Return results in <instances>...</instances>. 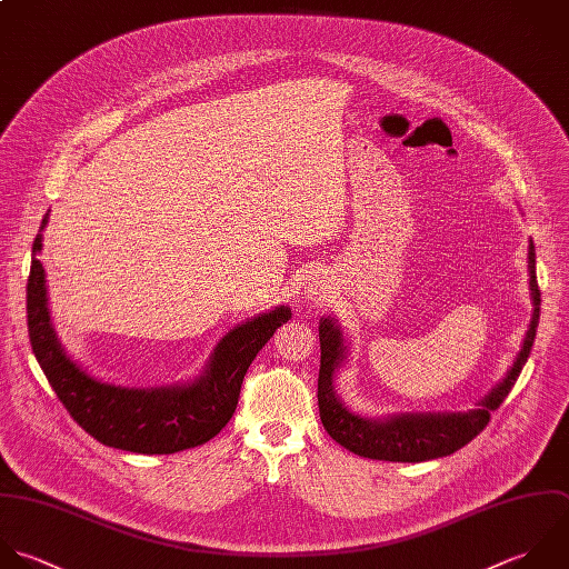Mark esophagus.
<instances>
[{"instance_id":"esophagus-1","label":"esophagus","mask_w":569,"mask_h":569,"mask_svg":"<svg viewBox=\"0 0 569 569\" xmlns=\"http://www.w3.org/2000/svg\"><path fill=\"white\" fill-rule=\"evenodd\" d=\"M308 297H310V299H317V301H319V299H321V297H326V295H323V288H321L319 283H312V286L308 288Z\"/></svg>"}]
</instances>
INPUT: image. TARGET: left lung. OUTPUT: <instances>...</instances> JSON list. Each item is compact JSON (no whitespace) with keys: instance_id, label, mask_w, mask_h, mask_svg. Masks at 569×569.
<instances>
[{"instance_id":"8db88e82","label":"left lung","mask_w":569,"mask_h":569,"mask_svg":"<svg viewBox=\"0 0 569 569\" xmlns=\"http://www.w3.org/2000/svg\"><path fill=\"white\" fill-rule=\"evenodd\" d=\"M528 272L535 310L523 346L506 377L468 412H403L386 419H368L352 412L335 390V377L339 368H343L348 361L343 330L332 317H323L319 321L321 368L317 397L326 432L339 446L359 457L399 463H421L439 457H450L468 446L490 423V412H495L515 388L537 339L541 290L537 283V252L532 239L528 246Z\"/></svg>"}]
</instances>
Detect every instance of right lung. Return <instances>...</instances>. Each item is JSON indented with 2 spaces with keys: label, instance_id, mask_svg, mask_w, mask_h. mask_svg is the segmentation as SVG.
<instances>
[{
  "label": "right lung",
  "instance_id": "add662e5",
  "mask_svg": "<svg viewBox=\"0 0 569 569\" xmlns=\"http://www.w3.org/2000/svg\"><path fill=\"white\" fill-rule=\"evenodd\" d=\"M48 212L32 241L26 286L28 337L48 383L70 417L99 443L137 455H174L217 437L237 410L250 363L277 328L290 321L292 310L277 306L228 330L201 375L188 383L121 388L101 381L66 352L50 319L46 270L37 259Z\"/></svg>",
  "mask_w": 569,
  "mask_h": 569
}]
</instances>
